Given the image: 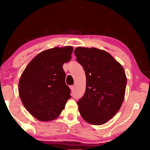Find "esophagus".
<instances>
[{"label":"esophagus","mask_w":150,"mask_h":150,"mask_svg":"<svg viewBox=\"0 0 150 150\" xmlns=\"http://www.w3.org/2000/svg\"><path fill=\"white\" fill-rule=\"evenodd\" d=\"M70 89L71 90V91H73L75 89V86L74 85H71V86H70Z\"/></svg>","instance_id":"1"}]
</instances>
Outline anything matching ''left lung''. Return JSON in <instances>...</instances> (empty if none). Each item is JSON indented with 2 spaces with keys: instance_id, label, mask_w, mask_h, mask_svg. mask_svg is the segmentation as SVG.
Segmentation results:
<instances>
[{
  "instance_id": "1",
  "label": "left lung",
  "mask_w": 150,
  "mask_h": 150,
  "mask_svg": "<svg viewBox=\"0 0 150 150\" xmlns=\"http://www.w3.org/2000/svg\"><path fill=\"white\" fill-rule=\"evenodd\" d=\"M74 53L86 77V91L77 101L79 112L90 124H103L115 115L124 101L127 84L124 69L103 50L77 47Z\"/></svg>"
}]
</instances>
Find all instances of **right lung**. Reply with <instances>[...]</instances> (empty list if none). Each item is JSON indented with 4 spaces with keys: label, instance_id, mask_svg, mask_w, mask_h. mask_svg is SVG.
Wrapping results in <instances>:
<instances>
[{
    "label": "right lung",
    "instance_id": "1",
    "mask_svg": "<svg viewBox=\"0 0 150 150\" xmlns=\"http://www.w3.org/2000/svg\"><path fill=\"white\" fill-rule=\"evenodd\" d=\"M72 52L71 46L46 50L36 56L22 73L20 98L26 109L40 121L57 118L71 98L62 66L71 60Z\"/></svg>",
    "mask_w": 150,
    "mask_h": 150
}]
</instances>
